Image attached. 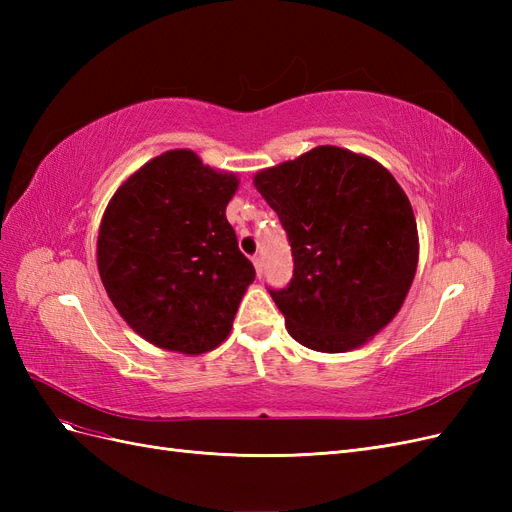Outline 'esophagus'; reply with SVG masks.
Returning <instances> with one entry per match:
<instances>
[{"instance_id":"obj_1","label":"esophagus","mask_w":512,"mask_h":512,"mask_svg":"<svg viewBox=\"0 0 512 512\" xmlns=\"http://www.w3.org/2000/svg\"><path fill=\"white\" fill-rule=\"evenodd\" d=\"M252 262H254V267H256L258 277H260V275H262V258H260V256H254V258H252Z\"/></svg>"}]
</instances>
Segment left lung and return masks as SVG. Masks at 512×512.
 Segmentation results:
<instances>
[{
	"label": "left lung",
	"instance_id": "1",
	"mask_svg": "<svg viewBox=\"0 0 512 512\" xmlns=\"http://www.w3.org/2000/svg\"><path fill=\"white\" fill-rule=\"evenodd\" d=\"M280 218L294 271L271 297L292 339L318 352L363 346L404 305L418 265L414 211L376 160L320 145L254 177Z\"/></svg>",
	"mask_w": 512,
	"mask_h": 512
}]
</instances>
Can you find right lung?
I'll return each mask as SVG.
<instances>
[{
    "mask_svg": "<svg viewBox=\"0 0 512 512\" xmlns=\"http://www.w3.org/2000/svg\"><path fill=\"white\" fill-rule=\"evenodd\" d=\"M239 179L173 149L136 170L108 203L98 271L121 318L149 344L220 346L256 271L226 220Z\"/></svg>",
    "mask_w": 512,
    "mask_h": 512,
    "instance_id": "right-lung-1",
    "label": "right lung"
}]
</instances>
